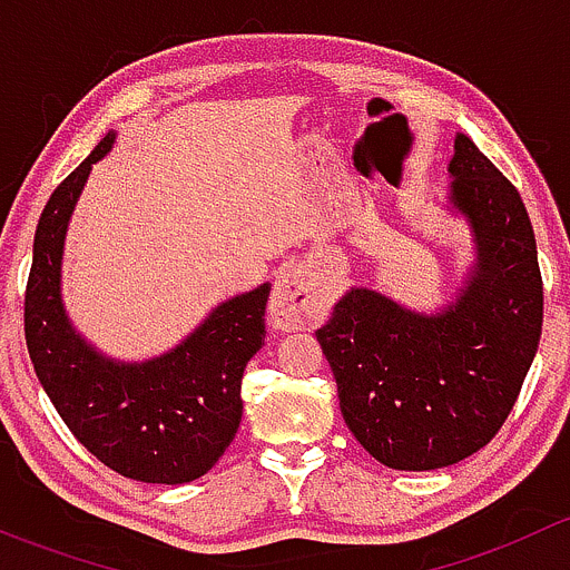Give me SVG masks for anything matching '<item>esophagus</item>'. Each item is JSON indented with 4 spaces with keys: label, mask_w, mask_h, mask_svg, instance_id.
<instances>
[{
    "label": "esophagus",
    "mask_w": 570,
    "mask_h": 570,
    "mask_svg": "<svg viewBox=\"0 0 570 570\" xmlns=\"http://www.w3.org/2000/svg\"><path fill=\"white\" fill-rule=\"evenodd\" d=\"M325 314L327 295L312 273L303 267H289L278 275L269 297V317L281 331H297V327L306 331L320 325Z\"/></svg>",
    "instance_id": "1"
}]
</instances>
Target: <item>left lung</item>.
Returning a JSON list of instances; mask_svg holds the SVG:
<instances>
[{
  "instance_id": "1",
  "label": "left lung",
  "mask_w": 570,
  "mask_h": 570,
  "mask_svg": "<svg viewBox=\"0 0 570 570\" xmlns=\"http://www.w3.org/2000/svg\"><path fill=\"white\" fill-rule=\"evenodd\" d=\"M450 174V200L476 243L458 301L419 314L355 286L317 331L350 433L400 471L444 469L502 430L543 325L538 248L519 189L465 135Z\"/></svg>"
}]
</instances>
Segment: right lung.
<instances>
[{
    "label": "right lung",
    "instance_id": "obj_1",
    "mask_svg": "<svg viewBox=\"0 0 570 570\" xmlns=\"http://www.w3.org/2000/svg\"><path fill=\"white\" fill-rule=\"evenodd\" d=\"M112 142L109 131L40 215L24 295L27 350L51 405L90 455L129 480L178 485L204 476L237 435L243 372L267 333L269 284L220 303L159 358L120 364L90 347L62 308L60 262L79 193Z\"/></svg>",
    "mask_w": 570,
    "mask_h": 570
}]
</instances>
